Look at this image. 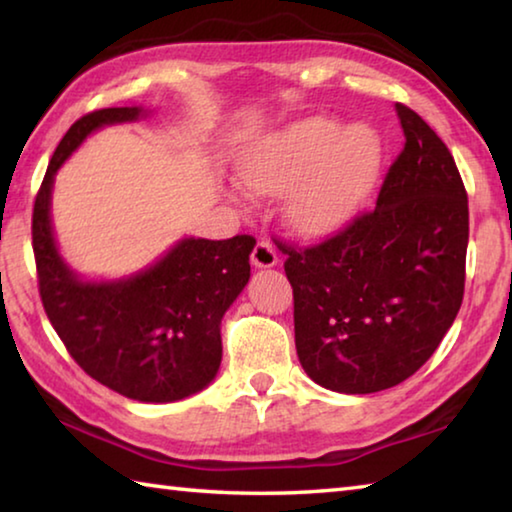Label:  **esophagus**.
Masks as SVG:
<instances>
[{
	"instance_id": "obj_1",
	"label": "esophagus",
	"mask_w": 512,
	"mask_h": 512,
	"mask_svg": "<svg viewBox=\"0 0 512 512\" xmlns=\"http://www.w3.org/2000/svg\"><path fill=\"white\" fill-rule=\"evenodd\" d=\"M250 262L257 268H271L277 264V253H275V246L271 244L268 239H259L255 248H253V255H250Z\"/></svg>"
}]
</instances>
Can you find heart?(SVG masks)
Instances as JSON below:
<instances>
[{
    "instance_id": "1",
    "label": "heart",
    "mask_w": 512,
    "mask_h": 512,
    "mask_svg": "<svg viewBox=\"0 0 512 512\" xmlns=\"http://www.w3.org/2000/svg\"><path fill=\"white\" fill-rule=\"evenodd\" d=\"M384 144L368 124L307 117L275 133L250 155L244 180L259 194L289 196L291 221L305 232H332L375 185Z\"/></svg>"
}]
</instances>
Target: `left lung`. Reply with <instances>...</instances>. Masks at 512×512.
Returning a JSON list of instances; mask_svg holds the SVG:
<instances>
[{
	"label": "left lung",
	"mask_w": 512,
	"mask_h": 512,
	"mask_svg": "<svg viewBox=\"0 0 512 512\" xmlns=\"http://www.w3.org/2000/svg\"><path fill=\"white\" fill-rule=\"evenodd\" d=\"M395 110L404 149L375 210L320 244H280L298 359L336 393H377L409 379L463 302L470 212L461 173L418 112L404 103Z\"/></svg>",
	"instance_id": "left-lung-1"
}]
</instances>
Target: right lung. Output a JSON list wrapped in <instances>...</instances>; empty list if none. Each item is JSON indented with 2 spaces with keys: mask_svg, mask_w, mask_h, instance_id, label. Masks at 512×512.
<instances>
[{
  "mask_svg": "<svg viewBox=\"0 0 512 512\" xmlns=\"http://www.w3.org/2000/svg\"><path fill=\"white\" fill-rule=\"evenodd\" d=\"M142 108H103L74 121L51 155L33 203V255L49 323L99 384L140 402H176L221 366V318L248 284L255 239H183L160 262L117 282H83L58 255L49 203L54 176L92 131Z\"/></svg>",
  "mask_w": 512,
  "mask_h": 512,
  "instance_id": "1",
  "label": "right lung"
}]
</instances>
